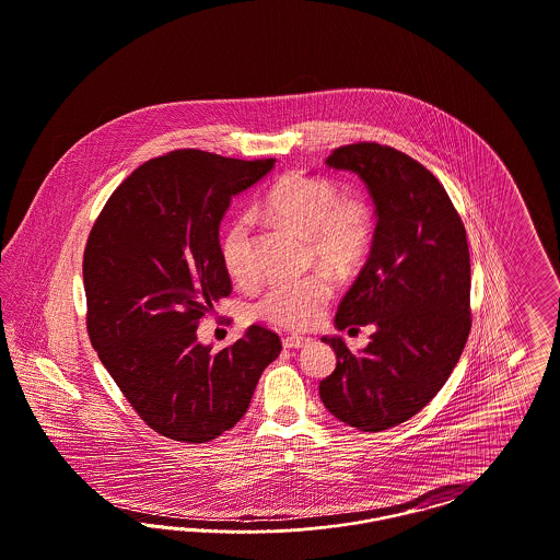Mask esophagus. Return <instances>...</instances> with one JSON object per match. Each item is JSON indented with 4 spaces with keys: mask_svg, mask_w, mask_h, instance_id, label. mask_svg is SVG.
<instances>
[{
    "mask_svg": "<svg viewBox=\"0 0 560 560\" xmlns=\"http://www.w3.org/2000/svg\"><path fill=\"white\" fill-rule=\"evenodd\" d=\"M311 342V338H304V336H288L283 338V347L285 348H304Z\"/></svg>",
    "mask_w": 560,
    "mask_h": 560,
    "instance_id": "34e87169",
    "label": "esophagus"
}]
</instances>
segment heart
<instances>
[{"mask_svg":"<svg viewBox=\"0 0 560 560\" xmlns=\"http://www.w3.org/2000/svg\"><path fill=\"white\" fill-rule=\"evenodd\" d=\"M267 210L293 231L306 235L311 256L334 272H348L370 245V208L357 197H340L331 180L306 174L285 176L268 192ZM220 256L226 272L237 283L252 279L249 220L245 215L235 218L224 231ZM331 293L334 285L325 272L279 281L260 295L254 313L279 327L306 329L320 319Z\"/></svg>","mask_w":560,"mask_h":560,"instance_id":"1","label":"heart"}]
</instances>
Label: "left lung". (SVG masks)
<instances>
[{"label":"left lung","mask_w":560,"mask_h":560,"mask_svg":"<svg viewBox=\"0 0 560 560\" xmlns=\"http://www.w3.org/2000/svg\"><path fill=\"white\" fill-rule=\"evenodd\" d=\"M325 163L357 174L375 213L370 258L338 306L336 327L375 331L357 354L340 336L320 338L338 363L319 397L340 422L380 432L427 407L462 357L470 334L468 241L447 190L397 149L359 142Z\"/></svg>","instance_id":"left-lung-1"}]
</instances>
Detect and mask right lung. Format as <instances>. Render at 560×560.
Instances as JSON below:
<instances>
[{
    "label": "right lung",
    "mask_w": 560,
    "mask_h": 560,
    "mask_svg": "<svg viewBox=\"0 0 560 560\" xmlns=\"http://www.w3.org/2000/svg\"><path fill=\"white\" fill-rule=\"evenodd\" d=\"M272 167L172 151L115 188L92 226L83 254L92 347L136 413L167 439L206 443L235 427L281 352L260 325L220 352L197 340L201 317L231 293L220 222Z\"/></svg>",
    "instance_id": "add662e5"
}]
</instances>
